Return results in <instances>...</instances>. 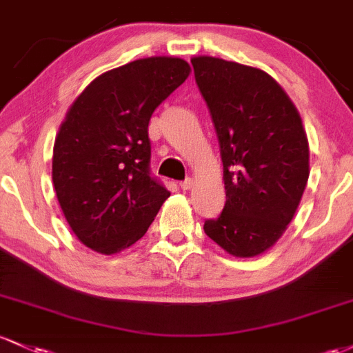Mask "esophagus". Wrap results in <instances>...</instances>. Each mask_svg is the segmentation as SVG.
I'll use <instances>...</instances> for the list:
<instances>
[{"label": "esophagus", "mask_w": 353, "mask_h": 353, "mask_svg": "<svg viewBox=\"0 0 353 353\" xmlns=\"http://www.w3.org/2000/svg\"><path fill=\"white\" fill-rule=\"evenodd\" d=\"M192 179L191 177H188V179H184V181H181L179 183V185H181V189H184V191H188V189H191L192 188Z\"/></svg>", "instance_id": "obj_1"}]
</instances>
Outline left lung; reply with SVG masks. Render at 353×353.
Here are the masks:
<instances>
[{
	"instance_id": "left-lung-1",
	"label": "left lung",
	"mask_w": 353,
	"mask_h": 353,
	"mask_svg": "<svg viewBox=\"0 0 353 353\" xmlns=\"http://www.w3.org/2000/svg\"><path fill=\"white\" fill-rule=\"evenodd\" d=\"M219 142L226 204L204 233L233 256L271 248L308 181V141L295 105L266 72L214 57L191 60Z\"/></svg>"
}]
</instances>
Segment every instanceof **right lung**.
<instances>
[{
  "label": "right lung",
  "instance_id": "1",
  "mask_svg": "<svg viewBox=\"0 0 353 353\" xmlns=\"http://www.w3.org/2000/svg\"><path fill=\"white\" fill-rule=\"evenodd\" d=\"M189 72L174 57L130 61L97 77L70 107L53 147V185L72 231L97 253L132 246L169 197L150 172L147 129Z\"/></svg>",
  "mask_w": 353,
  "mask_h": 353
}]
</instances>
